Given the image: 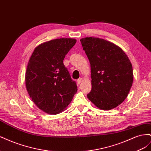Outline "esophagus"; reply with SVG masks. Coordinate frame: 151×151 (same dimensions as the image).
Wrapping results in <instances>:
<instances>
[{"label": "esophagus", "mask_w": 151, "mask_h": 151, "mask_svg": "<svg viewBox=\"0 0 151 151\" xmlns=\"http://www.w3.org/2000/svg\"><path fill=\"white\" fill-rule=\"evenodd\" d=\"M81 82H82V79H77V85H79L81 83Z\"/></svg>", "instance_id": "1"}]
</instances>
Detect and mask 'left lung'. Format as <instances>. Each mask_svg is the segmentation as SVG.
I'll list each match as a JSON object with an SVG mask.
<instances>
[{"instance_id": "left-lung-1", "label": "left lung", "mask_w": 151, "mask_h": 151, "mask_svg": "<svg viewBox=\"0 0 151 151\" xmlns=\"http://www.w3.org/2000/svg\"><path fill=\"white\" fill-rule=\"evenodd\" d=\"M91 65L92 89L88 98L103 110L116 108L126 99L133 83L132 63L123 50L104 39L80 40Z\"/></svg>"}]
</instances>
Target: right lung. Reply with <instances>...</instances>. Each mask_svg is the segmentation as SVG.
Listing matches in <instances>:
<instances>
[{"instance_id": "1", "label": "right lung", "mask_w": 151, "mask_h": 151, "mask_svg": "<svg viewBox=\"0 0 151 151\" xmlns=\"http://www.w3.org/2000/svg\"><path fill=\"white\" fill-rule=\"evenodd\" d=\"M77 40L57 38L36 47L27 66L25 82L31 99L49 115L63 111L77 91L63 59Z\"/></svg>"}]
</instances>
